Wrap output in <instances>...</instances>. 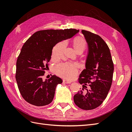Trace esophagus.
I'll list each match as a JSON object with an SVG mask.
<instances>
[{
	"label": "esophagus",
	"instance_id": "obj_1",
	"mask_svg": "<svg viewBox=\"0 0 132 132\" xmlns=\"http://www.w3.org/2000/svg\"><path fill=\"white\" fill-rule=\"evenodd\" d=\"M63 82L65 83V84H70L71 82L70 81L68 80L64 79V80H63Z\"/></svg>",
	"mask_w": 132,
	"mask_h": 132
}]
</instances>
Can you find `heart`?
I'll use <instances>...</instances> for the list:
<instances>
[{
	"mask_svg": "<svg viewBox=\"0 0 132 132\" xmlns=\"http://www.w3.org/2000/svg\"><path fill=\"white\" fill-rule=\"evenodd\" d=\"M66 44L64 41L59 42L55 45L52 50L51 59L53 62H57L61 60L64 54ZM73 47L77 52L84 51L86 47L85 39L77 37L73 40ZM55 73L63 78L71 79L74 78L78 73V64L73 62H68L59 64L54 68Z\"/></svg>",
	"mask_w": 132,
	"mask_h": 132,
	"instance_id": "b5f03b06",
	"label": "heart"
}]
</instances>
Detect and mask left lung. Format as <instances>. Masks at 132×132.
<instances>
[{"instance_id":"1","label":"left lung","mask_w":132,"mask_h":132,"mask_svg":"<svg viewBox=\"0 0 132 132\" xmlns=\"http://www.w3.org/2000/svg\"><path fill=\"white\" fill-rule=\"evenodd\" d=\"M81 32L87 44V54L85 69L78 79L82 89L74 96V101L80 109L90 110L101 105L106 98L112 82L114 66L103 39L89 31L82 30Z\"/></svg>"}]
</instances>
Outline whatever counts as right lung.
Listing matches in <instances>:
<instances>
[{"instance_id": "obj_1", "label": "right lung", "mask_w": 132, "mask_h": 132, "mask_svg": "<svg viewBox=\"0 0 132 132\" xmlns=\"http://www.w3.org/2000/svg\"><path fill=\"white\" fill-rule=\"evenodd\" d=\"M79 32L72 29L38 31L26 41L17 59L15 76L19 91L26 101L43 106L53 101L56 87L62 83V80L53 75L43 81L42 76L48 68L55 45Z\"/></svg>"}]
</instances>
